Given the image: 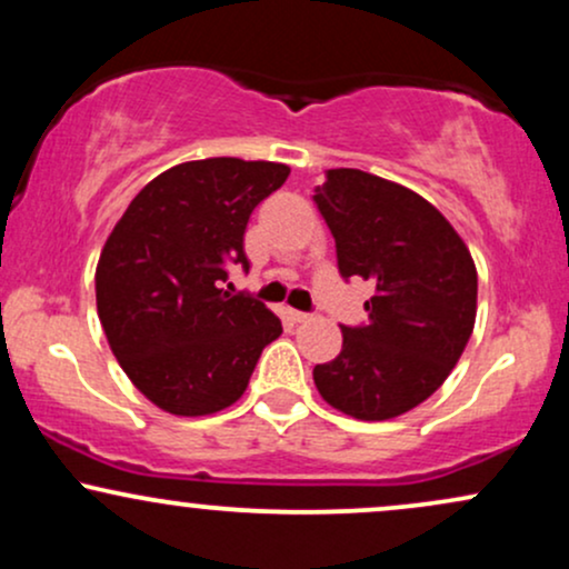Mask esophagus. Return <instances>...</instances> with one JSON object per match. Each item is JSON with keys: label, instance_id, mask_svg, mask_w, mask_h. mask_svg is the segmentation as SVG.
Returning <instances> with one entry per match:
<instances>
[{"label": "esophagus", "instance_id": "esophagus-1", "mask_svg": "<svg viewBox=\"0 0 569 569\" xmlns=\"http://www.w3.org/2000/svg\"><path fill=\"white\" fill-rule=\"evenodd\" d=\"M289 318L293 323H305L307 318H310V312H302V310H289Z\"/></svg>", "mask_w": 569, "mask_h": 569}]
</instances>
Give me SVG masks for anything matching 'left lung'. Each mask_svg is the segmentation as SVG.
<instances>
[{
	"label": "left lung",
	"instance_id": "obj_1",
	"mask_svg": "<svg viewBox=\"0 0 569 569\" xmlns=\"http://www.w3.org/2000/svg\"><path fill=\"white\" fill-rule=\"evenodd\" d=\"M345 280L375 283L369 321L342 329V352L312 369L326 403L356 420H390L441 388L476 321V267L426 198L358 168L316 187Z\"/></svg>",
	"mask_w": 569,
	"mask_h": 569
}]
</instances>
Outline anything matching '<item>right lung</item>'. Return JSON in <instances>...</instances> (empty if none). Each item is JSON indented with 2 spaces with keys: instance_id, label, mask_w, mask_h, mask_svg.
Listing matches in <instances>:
<instances>
[{
  "instance_id": "right-lung-1",
  "label": "right lung",
  "mask_w": 569,
  "mask_h": 569,
  "mask_svg": "<svg viewBox=\"0 0 569 569\" xmlns=\"http://www.w3.org/2000/svg\"><path fill=\"white\" fill-rule=\"evenodd\" d=\"M289 173L264 160L181 162L149 181L109 234L96 270L98 318L130 382L160 409H227L283 331L259 299L221 286L230 264L248 272V219Z\"/></svg>"
}]
</instances>
